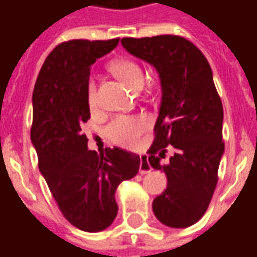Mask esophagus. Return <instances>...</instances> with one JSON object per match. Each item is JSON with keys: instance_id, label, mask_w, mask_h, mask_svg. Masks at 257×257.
<instances>
[{"instance_id": "1", "label": "esophagus", "mask_w": 257, "mask_h": 257, "mask_svg": "<svg viewBox=\"0 0 257 257\" xmlns=\"http://www.w3.org/2000/svg\"><path fill=\"white\" fill-rule=\"evenodd\" d=\"M151 165L149 164V160L146 156H140V165H139V172L143 175V173L151 172Z\"/></svg>"}]
</instances>
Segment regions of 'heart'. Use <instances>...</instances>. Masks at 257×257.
Masks as SVG:
<instances>
[{
	"instance_id": "b5f03b06",
	"label": "heart",
	"mask_w": 257,
	"mask_h": 257,
	"mask_svg": "<svg viewBox=\"0 0 257 257\" xmlns=\"http://www.w3.org/2000/svg\"><path fill=\"white\" fill-rule=\"evenodd\" d=\"M111 71L118 78L123 81L131 89H139L145 82V73L139 64L129 59H117L110 64ZM86 101L90 108H95V81L90 78L86 85ZM147 126V121L140 117H118L112 121L108 128L107 135L114 143L122 146L134 145L142 132Z\"/></svg>"
}]
</instances>
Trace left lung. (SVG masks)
<instances>
[{"instance_id":"left-lung-1","label":"left lung","mask_w":257,"mask_h":257,"mask_svg":"<svg viewBox=\"0 0 257 257\" xmlns=\"http://www.w3.org/2000/svg\"><path fill=\"white\" fill-rule=\"evenodd\" d=\"M121 44L156 68L161 81V106L149 164L165 172L168 184L153 201V212L168 227L193 226L209 206L224 153L223 106L212 68L198 48L183 37L122 38ZM168 145L174 147V156L162 166Z\"/></svg>"}]
</instances>
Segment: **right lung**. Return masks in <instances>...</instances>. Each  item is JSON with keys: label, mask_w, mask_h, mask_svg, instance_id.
Segmentation results:
<instances>
[{"label": "right lung", "mask_w": 257, "mask_h": 257, "mask_svg": "<svg viewBox=\"0 0 257 257\" xmlns=\"http://www.w3.org/2000/svg\"><path fill=\"white\" fill-rule=\"evenodd\" d=\"M118 41L59 44L42 64L33 92L31 143L40 172L64 217L86 232L111 224L118 212L114 197L118 184L139 172L138 154L118 147L97 154L88 150L82 134L90 118L86 101L90 66Z\"/></svg>", "instance_id": "right-lung-1"}]
</instances>
